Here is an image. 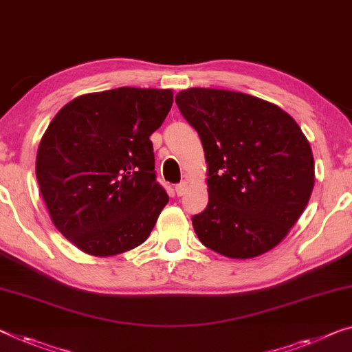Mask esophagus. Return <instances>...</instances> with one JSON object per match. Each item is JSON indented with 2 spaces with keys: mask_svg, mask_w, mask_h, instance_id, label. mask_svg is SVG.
<instances>
[{
  "mask_svg": "<svg viewBox=\"0 0 352 352\" xmlns=\"http://www.w3.org/2000/svg\"><path fill=\"white\" fill-rule=\"evenodd\" d=\"M186 190H188V183H186V182H182L180 185H177V186H175V192H177V196H183V194L186 192Z\"/></svg>",
  "mask_w": 352,
  "mask_h": 352,
  "instance_id": "esophagus-1",
  "label": "esophagus"
}]
</instances>
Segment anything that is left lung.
Listing matches in <instances>:
<instances>
[{
	"label": "left lung",
	"mask_w": 352,
	"mask_h": 352,
	"mask_svg": "<svg viewBox=\"0 0 352 352\" xmlns=\"http://www.w3.org/2000/svg\"><path fill=\"white\" fill-rule=\"evenodd\" d=\"M197 131L208 204L192 217L207 248L232 259L267 253L289 234L314 186L311 146L276 104L251 94L188 88L175 96Z\"/></svg>",
	"instance_id": "obj_1"
}]
</instances>
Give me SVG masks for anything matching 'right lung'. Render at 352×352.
<instances>
[{
  "label": "right lung",
  "mask_w": 352,
  "mask_h": 352,
  "mask_svg": "<svg viewBox=\"0 0 352 352\" xmlns=\"http://www.w3.org/2000/svg\"><path fill=\"white\" fill-rule=\"evenodd\" d=\"M174 102L172 90L122 87L67 102L42 135L36 178L52 223L90 256L144 243L169 196L155 182L150 135Z\"/></svg>",
  "instance_id": "1"
}]
</instances>
